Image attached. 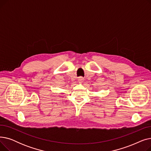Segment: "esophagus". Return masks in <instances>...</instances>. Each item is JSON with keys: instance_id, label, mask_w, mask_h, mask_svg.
I'll use <instances>...</instances> for the list:
<instances>
[{"instance_id": "34e87169", "label": "esophagus", "mask_w": 151, "mask_h": 151, "mask_svg": "<svg viewBox=\"0 0 151 151\" xmlns=\"http://www.w3.org/2000/svg\"><path fill=\"white\" fill-rule=\"evenodd\" d=\"M79 81H80V82H83V80H84V79H83V77H80L79 78Z\"/></svg>"}]
</instances>
